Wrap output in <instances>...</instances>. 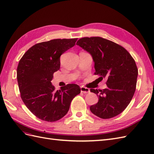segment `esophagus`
Returning <instances> with one entry per match:
<instances>
[{
  "mask_svg": "<svg viewBox=\"0 0 154 154\" xmlns=\"http://www.w3.org/2000/svg\"><path fill=\"white\" fill-rule=\"evenodd\" d=\"M81 92L84 93V94H86V93H89L90 92V89L85 87V86H81Z\"/></svg>",
  "mask_w": 154,
  "mask_h": 154,
  "instance_id": "obj_1",
  "label": "esophagus"
}]
</instances>
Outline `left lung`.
I'll list each match as a JSON object with an SVG mask.
<instances>
[{
    "mask_svg": "<svg viewBox=\"0 0 154 154\" xmlns=\"http://www.w3.org/2000/svg\"><path fill=\"white\" fill-rule=\"evenodd\" d=\"M76 44L91 54L94 75L101 80L107 79V88H90L99 97L97 103L90 106V111L103 119L120 115L135 92L138 69L135 60L124 47L101 37L82 38Z\"/></svg>",
    "mask_w": 154,
    "mask_h": 154,
    "instance_id": "8db88e82",
    "label": "left lung"
}]
</instances>
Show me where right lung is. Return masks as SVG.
<instances>
[{"label": "right lung", "mask_w": 154, "mask_h": 154, "mask_svg": "<svg viewBox=\"0 0 154 154\" xmlns=\"http://www.w3.org/2000/svg\"><path fill=\"white\" fill-rule=\"evenodd\" d=\"M77 38L54 39L31 47L19 60L17 79L21 97L34 115L43 121L55 122L69 111L71 101L81 93L75 84L55 90L53 73L60 67V58L75 44Z\"/></svg>", "instance_id": "obj_1"}]
</instances>
